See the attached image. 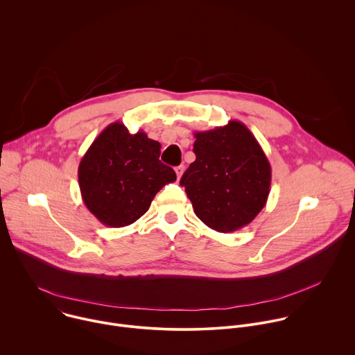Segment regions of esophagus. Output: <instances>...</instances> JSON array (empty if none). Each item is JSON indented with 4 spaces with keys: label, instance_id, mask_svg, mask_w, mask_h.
I'll return each mask as SVG.
<instances>
[{
    "label": "esophagus",
    "instance_id": "obj_1",
    "mask_svg": "<svg viewBox=\"0 0 355 355\" xmlns=\"http://www.w3.org/2000/svg\"><path fill=\"white\" fill-rule=\"evenodd\" d=\"M175 173H177V177H178V178H181V175H182V173H184V166H178V167H175Z\"/></svg>",
    "mask_w": 355,
    "mask_h": 355
}]
</instances>
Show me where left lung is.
I'll return each instance as SVG.
<instances>
[{"mask_svg": "<svg viewBox=\"0 0 355 355\" xmlns=\"http://www.w3.org/2000/svg\"><path fill=\"white\" fill-rule=\"evenodd\" d=\"M195 162L180 184L195 214L218 232L250 224L266 205L272 168L252 132L240 121L195 132Z\"/></svg>", "mask_w": 355, "mask_h": 355, "instance_id": "obj_1", "label": "left lung"}]
</instances>
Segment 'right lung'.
I'll return each instance as SVG.
<instances>
[{"instance_id":"add662e5","label":"right lung","mask_w":355,"mask_h":355,"mask_svg":"<svg viewBox=\"0 0 355 355\" xmlns=\"http://www.w3.org/2000/svg\"><path fill=\"white\" fill-rule=\"evenodd\" d=\"M160 148L144 131L130 134L123 123L110 124L93 141L79 163L78 180L86 207L101 224L135 223L156 193L177 180L159 160Z\"/></svg>"}]
</instances>
